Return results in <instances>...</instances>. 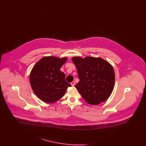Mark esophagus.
<instances>
[{
	"label": "esophagus",
	"mask_w": 146,
	"mask_h": 146,
	"mask_svg": "<svg viewBox=\"0 0 146 146\" xmlns=\"http://www.w3.org/2000/svg\"><path fill=\"white\" fill-rule=\"evenodd\" d=\"M71 85H72V86H74V85H75V82H74V81H73L72 82H71Z\"/></svg>",
	"instance_id": "esophagus-1"
}]
</instances>
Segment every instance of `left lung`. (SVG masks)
<instances>
[{
	"label": "left lung",
	"mask_w": 146,
	"mask_h": 146,
	"mask_svg": "<svg viewBox=\"0 0 146 146\" xmlns=\"http://www.w3.org/2000/svg\"><path fill=\"white\" fill-rule=\"evenodd\" d=\"M79 82L75 85L85 101L97 105L106 101L113 90L114 70L111 64L100 57H74Z\"/></svg>",
	"instance_id": "obj_1"
}]
</instances>
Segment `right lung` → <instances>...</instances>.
<instances>
[{
    "mask_svg": "<svg viewBox=\"0 0 146 146\" xmlns=\"http://www.w3.org/2000/svg\"><path fill=\"white\" fill-rule=\"evenodd\" d=\"M67 60V57L45 56L33 67L29 76L30 84L35 94L42 101L55 102L71 86L65 80V74L60 70Z\"/></svg>",
    "mask_w": 146,
    "mask_h": 146,
    "instance_id": "1",
    "label": "right lung"
}]
</instances>
